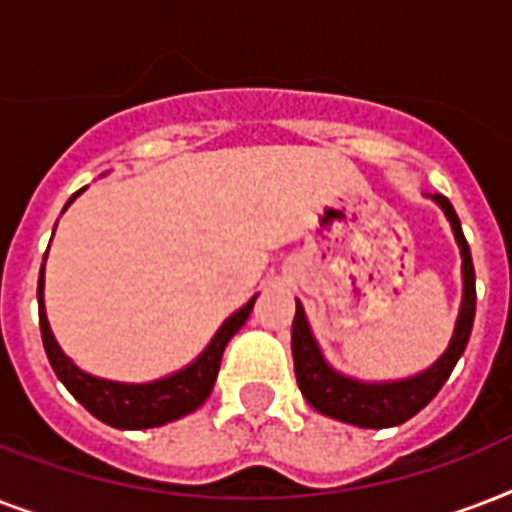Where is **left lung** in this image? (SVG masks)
<instances>
[{
  "instance_id": "obj_1",
  "label": "left lung",
  "mask_w": 512,
  "mask_h": 512,
  "mask_svg": "<svg viewBox=\"0 0 512 512\" xmlns=\"http://www.w3.org/2000/svg\"><path fill=\"white\" fill-rule=\"evenodd\" d=\"M441 207L449 225H452L454 241L460 247L462 257V303L457 321H454L452 340L446 345L441 356L422 372L404 377V380H382L366 382L337 372L329 364L321 345L313 337V329L308 324L303 303L297 300L295 321H292V356H295V377L300 385V393L316 412L327 414L332 420L348 422L356 428H393L401 422L412 420L414 414L422 412L425 406L436 398V393L444 388L449 374L457 366L460 356L468 348L470 332H473V319H476V271H473V257L462 233L460 217L454 212L452 201L433 193L428 196Z\"/></svg>"
}]
</instances>
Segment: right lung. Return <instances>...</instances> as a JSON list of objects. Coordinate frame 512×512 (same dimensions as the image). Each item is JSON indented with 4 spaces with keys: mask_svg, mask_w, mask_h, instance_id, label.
Wrapping results in <instances>:
<instances>
[{
    "mask_svg": "<svg viewBox=\"0 0 512 512\" xmlns=\"http://www.w3.org/2000/svg\"><path fill=\"white\" fill-rule=\"evenodd\" d=\"M82 191H76L74 196L66 201V207L63 209L71 207L76 196ZM44 260H47V255H44ZM36 300H39V329H42L44 350H47V358H50L52 369L58 374V380L66 385L68 393H71L92 417H98L100 422H106L111 428L146 430L180 420L185 414L196 412V409L207 401L212 388H215L225 345H228V340L244 327V321L249 319V313L255 308L257 295L220 324L215 337L207 342V348L201 350L191 364H185L183 369H177V372L151 382L103 380V377H95V374L79 369V366L63 353V348H60L55 335H52L50 321H47V308H44V263L42 271H39Z\"/></svg>",
    "mask_w": 512,
    "mask_h": 512,
    "instance_id": "right-lung-1",
    "label": "right lung"
}]
</instances>
